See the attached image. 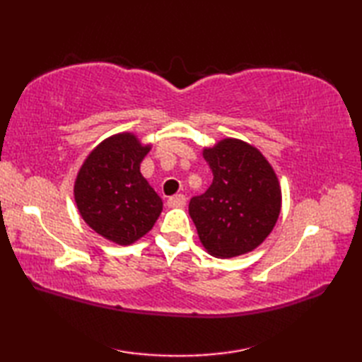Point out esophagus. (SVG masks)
Masks as SVG:
<instances>
[{"instance_id": "esophagus-1", "label": "esophagus", "mask_w": 362, "mask_h": 362, "mask_svg": "<svg viewBox=\"0 0 362 362\" xmlns=\"http://www.w3.org/2000/svg\"><path fill=\"white\" fill-rule=\"evenodd\" d=\"M185 204H187V197L183 194H175L168 199V206H171V209H180V206H183Z\"/></svg>"}]
</instances>
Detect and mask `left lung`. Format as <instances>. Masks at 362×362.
Instances as JSON below:
<instances>
[{
	"instance_id": "obj_1",
	"label": "left lung",
	"mask_w": 362,
	"mask_h": 362,
	"mask_svg": "<svg viewBox=\"0 0 362 362\" xmlns=\"http://www.w3.org/2000/svg\"><path fill=\"white\" fill-rule=\"evenodd\" d=\"M213 173L210 188L189 201V216L210 255L232 258L252 252L272 232L281 189L257 148L235 138L204 149Z\"/></svg>"
}]
</instances>
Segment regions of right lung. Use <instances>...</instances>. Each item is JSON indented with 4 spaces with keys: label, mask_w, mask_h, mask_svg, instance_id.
<instances>
[{
    "label": "right lung",
    "mask_w": 362,
    "mask_h": 362,
    "mask_svg": "<svg viewBox=\"0 0 362 362\" xmlns=\"http://www.w3.org/2000/svg\"><path fill=\"white\" fill-rule=\"evenodd\" d=\"M149 149L127 132L107 138L90 152L74 183V201L83 221L119 245L148 233L163 209L140 173Z\"/></svg>",
    "instance_id": "add662e5"
}]
</instances>
